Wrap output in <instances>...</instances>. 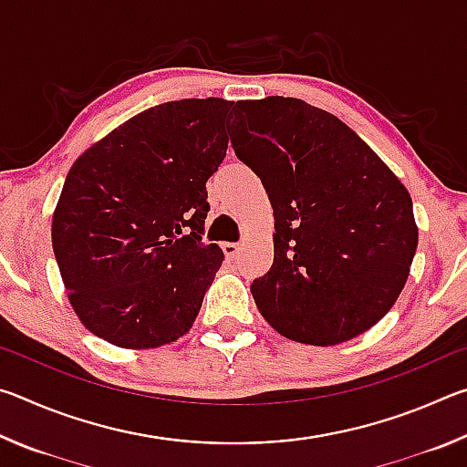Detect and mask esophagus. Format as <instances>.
I'll use <instances>...</instances> for the list:
<instances>
[{"label": "esophagus", "instance_id": "esophagus-1", "mask_svg": "<svg viewBox=\"0 0 467 467\" xmlns=\"http://www.w3.org/2000/svg\"><path fill=\"white\" fill-rule=\"evenodd\" d=\"M223 251L226 253L228 259H234L236 255H239L241 244H239V243H224V244H223Z\"/></svg>", "mask_w": 467, "mask_h": 467}]
</instances>
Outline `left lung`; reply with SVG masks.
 <instances>
[{
    "label": "left lung",
    "mask_w": 467,
    "mask_h": 467,
    "mask_svg": "<svg viewBox=\"0 0 467 467\" xmlns=\"http://www.w3.org/2000/svg\"><path fill=\"white\" fill-rule=\"evenodd\" d=\"M231 119L234 154L274 205V264L251 284L259 313L313 346L373 327L416 253L408 189L346 123L300 99L239 100Z\"/></svg>",
    "instance_id": "obj_1"
}]
</instances>
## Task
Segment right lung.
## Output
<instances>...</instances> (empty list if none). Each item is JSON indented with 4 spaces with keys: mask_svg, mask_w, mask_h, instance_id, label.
<instances>
[{
    "mask_svg": "<svg viewBox=\"0 0 467 467\" xmlns=\"http://www.w3.org/2000/svg\"><path fill=\"white\" fill-rule=\"evenodd\" d=\"M233 102L144 110L78 158L53 214V253L78 317L107 342L156 348L187 334L224 262L203 243L205 183L224 161Z\"/></svg>",
    "mask_w": 467,
    "mask_h": 467,
    "instance_id": "obj_1",
    "label": "right lung"
}]
</instances>
